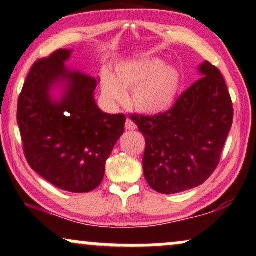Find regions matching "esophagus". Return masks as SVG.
Returning <instances> with one entry per match:
<instances>
[{
	"instance_id": "obj_1",
	"label": "esophagus",
	"mask_w": 256,
	"mask_h": 256,
	"mask_svg": "<svg viewBox=\"0 0 256 256\" xmlns=\"http://www.w3.org/2000/svg\"><path fill=\"white\" fill-rule=\"evenodd\" d=\"M126 128H127L128 130H135L138 127L130 118H127V121H126Z\"/></svg>"
}]
</instances>
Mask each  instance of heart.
Masks as SVG:
<instances>
[{
  "label": "heart",
  "mask_w": 256,
  "mask_h": 256,
  "mask_svg": "<svg viewBox=\"0 0 256 256\" xmlns=\"http://www.w3.org/2000/svg\"><path fill=\"white\" fill-rule=\"evenodd\" d=\"M180 76L159 59L123 62L116 68L115 78L102 74V92L110 102H124L126 91L133 89L132 103L138 112L156 115L174 103Z\"/></svg>",
  "instance_id": "1"
}]
</instances>
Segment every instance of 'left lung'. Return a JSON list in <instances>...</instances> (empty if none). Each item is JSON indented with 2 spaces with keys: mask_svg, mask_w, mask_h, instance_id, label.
<instances>
[{
  "mask_svg": "<svg viewBox=\"0 0 256 256\" xmlns=\"http://www.w3.org/2000/svg\"><path fill=\"white\" fill-rule=\"evenodd\" d=\"M198 70L203 77L171 109L154 116L130 115L146 140L144 178L160 194L190 190L209 179L232 128L234 109L222 74L209 62Z\"/></svg>",
  "mask_w": 256,
  "mask_h": 256,
  "instance_id": "obj_1",
  "label": "left lung"
}]
</instances>
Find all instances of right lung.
<instances>
[{"mask_svg": "<svg viewBox=\"0 0 256 256\" xmlns=\"http://www.w3.org/2000/svg\"><path fill=\"white\" fill-rule=\"evenodd\" d=\"M71 53L56 50L34 62L18 96V124L32 168L62 190L85 194L103 180L126 116L100 110L94 98L97 80L65 68ZM60 81L66 89L56 101L50 89Z\"/></svg>", "mask_w": 256, "mask_h": 256, "instance_id": "add662e5", "label": "right lung"}]
</instances>
